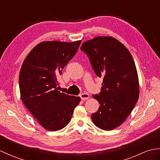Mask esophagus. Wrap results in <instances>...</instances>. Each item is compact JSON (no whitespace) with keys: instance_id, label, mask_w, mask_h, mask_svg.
<instances>
[{"instance_id":"esophagus-1","label":"esophagus","mask_w":160,"mask_h":160,"mask_svg":"<svg viewBox=\"0 0 160 160\" xmlns=\"http://www.w3.org/2000/svg\"><path fill=\"white\" fill-rule=\"evenodd\" d=\"M81 98L82 100H88L89 97V94L87 93H82L80 95Z\"/></svg>"}]
</instances>
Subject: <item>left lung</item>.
<instances>
[{"instance_id": "left-lung-1", "label": "left lung", "mask_w": 160, "mask_h": 160, "mask_svg": "<svg viewBox=\"0 0 160 160\" xmlns=\"http://www.w3.org/2000/svg\"><path fill=\"white\" fill-rule=\"evenodd\" d=\"M81 50L87 54L96 75L103 79L101 92L92 95L100 107L92 114V119L100 129L113 130L127 119L138 99V77L133 58L122 42L111 37L85 41Z\"/></svg>"}]
</instances>
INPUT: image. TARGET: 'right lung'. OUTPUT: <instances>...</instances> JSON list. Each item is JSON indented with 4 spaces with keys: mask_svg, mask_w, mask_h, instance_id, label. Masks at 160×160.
I'll list each match as a JSON object with an SVG mask.
<instances>
[{
    "mask_svg": "<svg viewBox=\"0 0 160 160\" xmlns=\"http://www.w3.org/2000/svg\"><path fill=\"white\" fill-rule=\"evenodd\" d=\"M81 41H43L30 51L19 72L21 99L45 129L57 131L68 125L81 101L58 91L57 77L75 55Z\"/></svg>",
    "mask_w": 160,
    "mask_h": 160,
    "instance_id": "1",
    "label": "right lung"
}]
</instances>
